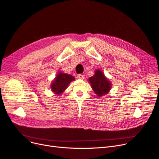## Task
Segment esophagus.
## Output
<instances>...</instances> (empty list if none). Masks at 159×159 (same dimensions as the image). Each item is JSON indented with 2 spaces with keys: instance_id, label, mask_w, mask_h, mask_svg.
<instances>
[{
  "instance_id": "1",
  "label": "esophagus",
  "mask_w": 159,
  "mask_h": 159,
  "mask_svg": "<svg viewBox=\"0 0 159 159\" xmlns=\"http://www.w3.org/2000/svg\"><path fill=\"white\" fill-rule=\"evenodd\" d=\"M78 78L80 80H84V78H85V76H84V75H82V74H78Z\"/></svg>"
}]
</instances>
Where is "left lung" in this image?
<instances>
[{
  "label": "left lung",
  "mask_w": 159,
  "mask_h": 159,
  "mask_svg": "<svg viewBox=\"0 0 159 159\" xmlns=\"http://www.w3.org/2000/svg\"><path fill=\"white\" fill-rule=\"evenodd\" d=\"M88 81L94 93L98 97L102 98L107 95L111 89V82L100 69L95 70V74L90 77Z\"/></svg>",
  "instance_id": "left-lung-1"
}]
</instances>
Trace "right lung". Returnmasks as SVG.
I'll return each mask as SVG.
<instances>
[{
	"label": "right lung",
	"instance_id": "obj_1",
	"mask_svg": "<svg viewBox=\"0 0 159 159\" xmlns=\"http://www.w3.org/2000/svg\"><path fill=\"white\" fill-rule=\"evenodd\" d=\"M74 80L75 78L73 75L60 71L52 81L50 84L51 91L55 95H61L68 87V85Z\"/></svg>",
	"mask_w": 159,
	"mask_h": 159
}]
</instances>
